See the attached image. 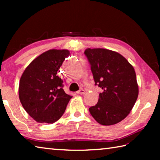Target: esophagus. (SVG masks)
Here are the masks:
<instances>
[{"instance_id": "1", "label": "esophagus", "mask_w": 160, "mask_h": 160, "mask_svg": "<svg viewBox=\"0 0 160 160\" xmlns=\"http://www.w3.org/2000/svg\"><path fill=\"white\" fill-rule=\"evenodd\" d=\"M85 91L83 90V89H80L79 91L77 92V94H85Z\"/></svg>"}]
</instances>
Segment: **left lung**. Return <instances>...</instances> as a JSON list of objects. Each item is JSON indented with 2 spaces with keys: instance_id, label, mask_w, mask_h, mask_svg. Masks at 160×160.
Masks as SVG:
<instances>
[{
  "instance_id": "1",
  "label": "left lung",
  "mask_w": 160,
  "mask_h": 160,
  "mask_svg": "<svg viewBox=\"0 0 160 160\" xmlns=\"http://www.w3.org/2000/svg\"><path fill=\"white\" fill-rule=\"evenodd\" d=\"M95 85L103 90L95 106L89 111L101 125H114L123 120L138 97V85L132 65L116 51L87 48Z\"/></svg>"
}]
</instances>
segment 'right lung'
Listing matches in <instances>:
<instances>
[{
  "instance_id": "1",
  "label": "right lung",
  "mask_w": 160,
  "mask_h": 160,
  "mask_svg": "<svg viewBox=\"0 0 160 160\" xmlns=\"http://www.w3.org/2000/svg\"><path fill=\"white\" fill-rule=\"evenodd\" d=\"M67 49H50L34 58L24 70L19 83V98L25 110L38 123H53L65 112L72 98L65 92L58 76Z\"/></svg>"
}]
</instances>
